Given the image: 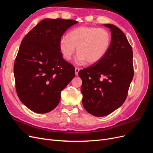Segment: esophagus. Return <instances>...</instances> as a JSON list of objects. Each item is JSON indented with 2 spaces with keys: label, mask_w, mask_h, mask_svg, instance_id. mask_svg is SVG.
<instances>
[{
  "label": "esophagus",
  "mask_w": 153,
  "mask_h": 153,
  "mask_svg": "<svg viewBox=\"0 0 153 153\" xmlns=\"http://www.w3.org/2000/svg\"><path fill=\"white\" fill-rule=\"evenodd\" d=\"M79 71H80L79 68H75V75L76 76L78 75V72H79Z\"/></svg>",
  "instance_id": "esophagus-1"
}]
</instances>
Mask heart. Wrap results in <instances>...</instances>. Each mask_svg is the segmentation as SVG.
<instances>
[{
    "label": "heart",
    "mask_w": 153,
    "mask_h": 153,
    "mask_svg": "<svg viewBox=\"0 0 153 153\" xmlns=\"http://www.w3.org/2000/svg\"><path fill=\"white\" fill-rule=\"evenodd\" d=\"M111 40V34L105 29L80 27L69 32L68 38L61 39L59 49L64 59L70 61L76 48L77 64L82 65L87 62L94 64L101 61L108 53Z\"/></svg>",
    "instance_id": "1"
}]
</instances>
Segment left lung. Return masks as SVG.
<instances>
[{"mask_svg":"<svg viewBox=\"0 0 153 153\" xmlns=\"http://www.w3.org/2000/svg\"><path fill=\"white\" fill-rule=\"evenodd\" d=\"M104 26L112 34L108 53L99 62L78 72L83 106L96 117L106 116L124 103L134 74L133 51L126 36L114 25Z\"/></svg>","mask_w":153,"mask_h":153,"instance_id":"1","label":"left lung"}]
</instances>
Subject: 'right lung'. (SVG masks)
<instances>
[{
  "instance_id": "add662e5",
  "label": "right lung",
  "mask_w": 153,
  "mask_h": 153,
  "mask_svg": "<svg viewBox=\"0 0 153 153\" xmlns=\"http://www.w3.org/2000/svg\"><path fill=\"white\" fill-rule=\"evenodd\" d=\"M78 22L46 18L22 39L14 64L16 90L22 103L32 112L48 113L58 105L61 91L75 75L62 57L59 41Z\"/></svg>"
}]
</instances>
